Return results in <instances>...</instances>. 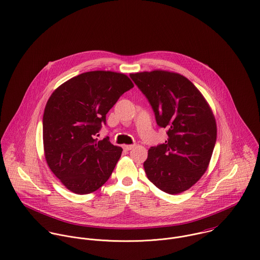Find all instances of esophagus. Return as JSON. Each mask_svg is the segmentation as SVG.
<instances>
[{"instance_id":"esophagus-1","label":"esophagus","mask_w":260,"mask_h":260,"mask_svg":"<svg viewBox=\"0 0 260 260\" xmlns=\"http://www.w3.org/2000/svg\"><path fill=\"white\" fill-rule=\"evenodd\" d=\"M135 146H136V145H124V146H123V149H124L125 151H131V150H133V149L135 148Z\"/></svg>"}]
</instances>
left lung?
<instances>
[{
	"label": "left lung",
	"instance_id": "left-lung-1",
	"mask_svg": "<svg viewBox=\"0 0 260 260\" xmlns=\"http://www.w3.org/2000/svg\"><path fill=\"white\" fill-rule=\"evenodd\" d=\"M152 105L167 141L149 150L144 162L148 179L174 195L195 185L207 171L217 138L210 105L185 76L166 70L131 73Z\"/></svg>",
	"mask_w": 260,
	"mask_h": 260
}]
</instances>
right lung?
<instances>
[{
	"label": "right lung",
	"mask_w": 260,
	"mask_h": 260,
	"mask_svg": "<svg viewBox=\"0 0 260 260\" xmlns=\"http://www.w3.org/2000/svg\"><path fill=\"white\" fill-rule=\"evenodd\" d=\"M133 87L123 73L95 70L72 77L53 91L43 114L44 156L69 191L92 193L110 177L122 149L96 136L106 113Z\"/></svg>",
	"instance_id": "right-lung-1"
}]
</instances>
